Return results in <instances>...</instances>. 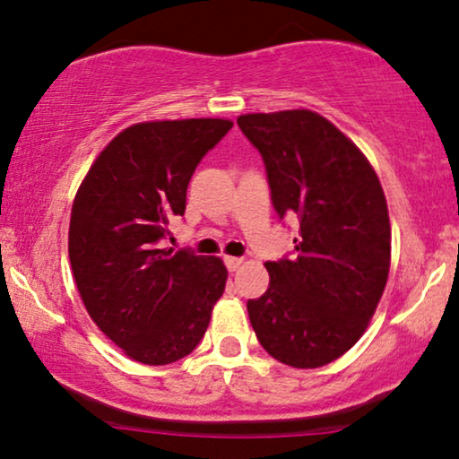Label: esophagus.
Segmentation results:
<instances>
[{"label":"esophagus","instance_id":"obj_1","mask_svg":"<svg viewBox=\"0 0 459 459\" xmlns=\"http://www.w3.org/2000/svg\"><path fill=\"white\" fill-rule=\"evenodd\" d=\"M223 263H225V267L230 269V272H236V269L242 265V259H240V256H223Z\"/></svg>","mask_w":459,"mask_h":459}]
</instances>
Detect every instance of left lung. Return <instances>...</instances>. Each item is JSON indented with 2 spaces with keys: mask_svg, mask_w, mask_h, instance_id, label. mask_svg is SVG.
Returning a JSON list of instances; mask_svg holds the SVG:
<instances>
[{
  "mask_svg": "<svg viewBox=\"0 0 459 459\" xmlns=\"http://www.w3.org/2000/svg\"><path fill=\"white\" fill-rule=\"evenodd\" d=\"M280 219H299L294 256L267 261L269 288L247 303L261 347L292 368H319L353 347L391 265L386 198L372 165L311 110L242 115Z\"/></svg>",
  "mask_w": 459,
  "mask_h": 459,
  "instance_id": "left-lung-1",
  "label": "left lung"
}]
</instances>
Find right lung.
<instances>
[{"label": "right lung", "instance_id": "right-lung-1", "mask_svg": "<svg viewBox=\"0 0 459 459\" xmlns=\"http://www.w3.org/2000/svg\"><path fill=\"white\" fill-rule=\"evenodd\" d=\"M223 118L137 123L106 146L73 203L68 256L93 322L131 359L167 366L203 341L228 269L190 248H159L184 217L204 154L231 129Z\"/></svg>", "mask_w": 459, "mask_h": 459}]
</instances>
